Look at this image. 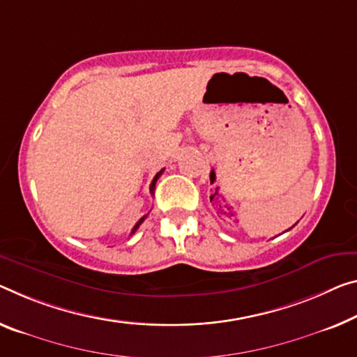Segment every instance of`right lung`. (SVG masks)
Returning a JSON list of instances; mask_svg holds the SVG:
<instances>
[{
  "label": "right lung",
  "mask_w": 357,
  "mask_h": 357,
  "mask_svg": "<svg viewBox=\"0 0 357 357\" xmlns=\"http://www.w3.org/2000/svg\"><path fill=\"white\" fill-rule=\"evenodd\" d=\"M164 172V169H161V171L160 172H158L156 175H155V178H153V182H151V185H150V191H155V185H156V182H158V178H160L161 177V174ZM145 218H146V215H144V217H142L140 218V220L139 222H137L135 223V227L132 228V233H130V236H132L135 231H137V228H139L140 227V225H142V222H144L145 220Z\"/></svg>",
  "instance_id": "obj_1"
}]
</instances>
